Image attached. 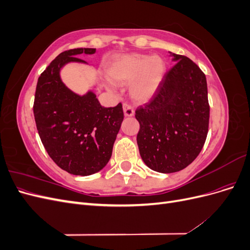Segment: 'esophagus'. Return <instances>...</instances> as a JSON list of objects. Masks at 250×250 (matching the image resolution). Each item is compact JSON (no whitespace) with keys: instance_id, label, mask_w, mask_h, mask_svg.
<instances>
[{"instance_id":"1","label":"esophagus","mask_w":250,"mask_h":250,"mask_svg":"<svg viewBox=\"0 0 250 250\" xmlns=\"http://www.w3.org/2000/svg\"><path fill=\"white\" fill-rule=\"evenodd\" d=\"M123 111H124L125 117H132L134 115L133 108L130 106L129 104H127V103L123 104Z\"/></svg>"}]
</instances>
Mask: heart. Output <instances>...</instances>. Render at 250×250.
I'll return each instance as SVG.
<instances>
[{
    "instance_id": "heart-1",
    "label": "heart",
    "mask_w": 250,
    "mask_h": 250,
    "mask_svg": "<svg viewBox=\"0 0 250 250\" xmlns=\"http://www.w3.org/2000/svg\"><path fill=\"white\" fill-rule=\"evenodd\" d=\"M108 76L118 84L132 81L130 95L138 102H147L160 87L165 74V63L160 56L127 54L115 59L108 67Z\"/></svg>"
}]
</instances>
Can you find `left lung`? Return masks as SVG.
I'll use <instances>...</instances> for the list:
<instances>
[{
	"label": "left lung",
	"instance_id": "left-lung-1",
	"mask_svg": "<svg viewBox=\"0 0 250 250\" xmlns=\"http://www.w3.org/2000/svg\"><path fill=\"white\" fill-rule=\"evenodd\" d=\"M171 56L176 63L166 73L152 99L135 110L142 160L161 173L188 167L200 153L208 131L206 75L187 56Z\"/></svg>",
	"mask_w": 250,
	"mask_h": 250
}]
</instances>
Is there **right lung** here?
Masks as SVG:
<instances>
[{
	"label": "right lung",
	"mask_w": 250,
	"mask_h": 250,
	"mask_svg": "<svg viewBox=\"0 0 250 250\" xmlns=\"http://www.w3.org/2000/svg\"><path fill=\"white\" fill-rule=\"evenodd\" d=\"M95 52L78 48L60 53L41 74L35 90L33 112L42 145L58 167L73 175L87 176L106 166L124 119L121 103L103 107L92 90L80 96L60 78L63 65L86 63L77 56Z\"/></svg>",
	"instance_id": "obj_1"
}]
</instances>
